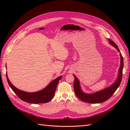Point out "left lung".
I'll return each instance as SVG.
<instances>
[{
  "label": "left lung",
  "mask_w": 130,
  "mask_h": 130,
  "mask_svg": "<svg viewBox=\"0 0 130 130\" xmlns=\"http://www.w3.org/2000/svg\"><path fill=\"white\" fill-rule=\"evenodd\" d=\"M109 43L111 45L115 46L118 50V52L120 53V66L119 69L118 77L116 82L108 87L100 91L95 92L92 94H86L82 92L80 86V82L78 78L74 75V89L76 95L78 99L85 103H91V104H99L102 103L109 99L114 94L121 83L122 76H123V69L124 67V61L123 57L121 55L118 47L116 43L112 40L108 39Z\"/></svg>",
  "instance_id": "obj_1"
}]
</instances>
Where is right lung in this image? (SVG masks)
<instances>
[{"label": "right lung", "instance_id": "add662e5", "mask_svg": "<svg viewBox=\"0 0 130 130\" xmlns=\"http://www.w3.org/2000/svg\"><path fill=\"white\" fill-rule=\"evenodd\" d=\"M62 77V76H60L52 81L45 88L40 91L29 93L22 91L14 87L10 81L6 73L7 82L14 93L22 100L31 104H42L49 102L54 97L58 81L61 79Z\"/></svg>", "mask_w": 130, "mask_h": 130}]
</instances>
